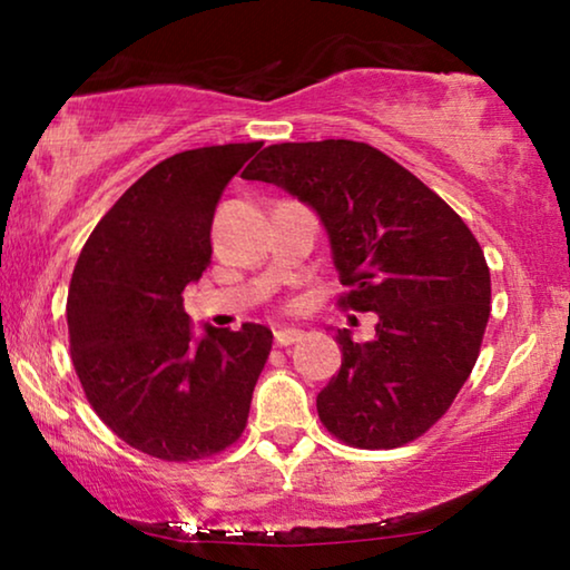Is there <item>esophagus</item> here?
<instances>
[{"label": "esophagus", "instance_id": "obj_1", "mask_svg": "<svg viewBox=\"0 0 570 570\" xmlns=\"http://www.w3.org/2000/svg\"><path fill=\"white\" fill-rule=\"evenodd\" d=\"M303 340V332L301 330H277L275 332V345L277 347H291L295 342Z\"/></svg>", "mask_w": 570, "mask_h": 570}]
</instances>
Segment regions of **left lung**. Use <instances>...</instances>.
<instances>
[{
  "label": "left lung",
  "instance_id": "1",
  "mask_svg": "<svg viewBox=\"0 0 570 570\" xmlns=\"http://www.w3.org/2000/svg\"><path fill=\"white\" fill-rule=\"evenodd\" d=\"M248 181L298 197L322 220L347 293L376 337L337 332L342 365L316 396L326 431L357 449H396L451 407L480 355L490 269L462 217L417 176L353 139L269 145Z\"/></svg>",
  "mask_w": 570,
  "mask_h": 570
}]
</instances>
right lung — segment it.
I'll list each match as a JSON object with an SVG mask.
<instances>
[{"label":"right lung","instance_id":"add662e5","mask_svg":"<svg viewBox=\"0 0 570 570\" xmlns=\"http://www.w3.org/2000/svg\"><path fill=\"white\" fill-rule=\"evenodd\" d=\"M262 142L178 153L129 186L85 240L67 295L69 350L98 417L166 462L220 454L244 433L272 332L205 324L184 287L207 269L215 207Z\"/></svg>","mask_w":570,"mask_h":570}]
</instances>
